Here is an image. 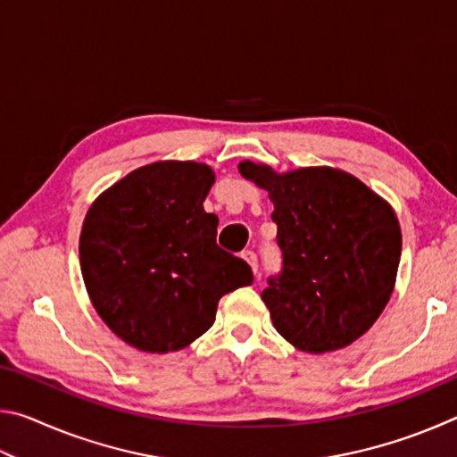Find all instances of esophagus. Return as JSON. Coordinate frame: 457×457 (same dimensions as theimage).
Listing matches in <instances>:
<instances>
[{
	"mask_svg": "<svg viewBox=\"0 0 457 457\" xmlns=\"http://www.w3.org/2000/svg\"><path fill=\"white\" fill-rule=\"evenodd\" d=\"M242 256H244V260L247 262V264H250V266H252V270H253V272H256V274H258V253H256V252H253V250H245V252L242 253Z\"/></svg>",
	"mask_w": 457,
	"mask_h": 457,
	"instance_id": "obj_1",
	"label": "esophagus"
}]
</instances>
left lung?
<instances>
[{"label":"left lung","instance_id":"8db88e82","mask_svg":"<svg viewBox=\"0 0 457 457\" xmlns=\"http://www.w3.org/2000/svg\"><path fill=\"white\" fill-rule=\"evenodd\" d=\"M239 173L270 193L282 253L262 300L276 330L300 351L328 353L365 335L395 286V212L357 177L330 167L284 175L252 161Z\"/></svg>","mask_w":457,"mask_h":457}]
</instances>
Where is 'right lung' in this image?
Returning a JSON list of instances; mask_svg holds the SVG:
<instances>
[{"label": "right lung", "instance_id": "add662e5", "mask_svg": "<svg viewBox=\"0 0 457 457\" xmlns=\"http://www.w3.org/2000/svg\"><path fill=\"white\" fill-rule=\"evenodd\" d=\"M207 165L161 161L100 195L80 234V268L100 319L146 353L179 351L212 327L223 294L253 282L252 268L215 242L204 201Z\"/></svg>", "mask_w": 457, "mask_h": 457}]
</instances>
